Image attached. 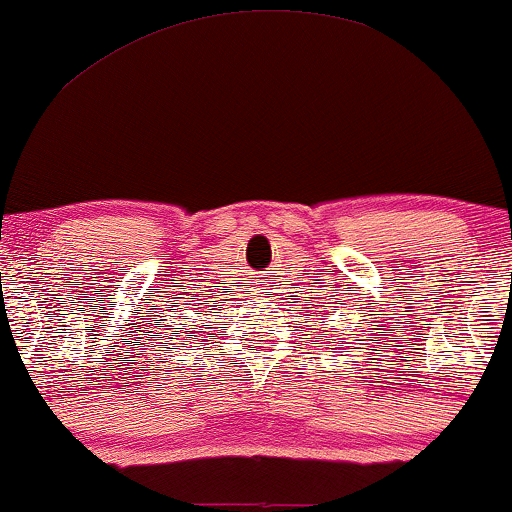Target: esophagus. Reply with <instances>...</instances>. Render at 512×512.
I'll list each match as a JSON object with an SVG mask.
<instances>
[{"mask_svg": "<svg viewBox=\"0 0 512 512\" xmlns=\"http://www.w3.org/2000/svg\"><path fill=\"white\" fill-rule=\"evenodd\" d=\"M261 285H266V287H270V282H273V280H270V275H261ZM266 292H270V290H266Z\"/></svg>", "mask_w": 512, "mask_h": 512, "instance_id": "34e87169", "label": "esophagus"}]
</instances>
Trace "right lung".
I'll list each match as a JSON object with an SVG mask.
<instances>
[{"label":"right lung","instance_id":"add662e5","mask_svg":"<svg viewBox=\"0 0 512 512\" xmlns=\"http://www.w3.org/2000/svg\"><path fill=\"white\" fill-rule=\"evenodd\" d=\"M198 328H201V326H198ZM191 330H194V328H191L189 323H182V328H172V335H174L172 340H177L182 333H191ZM196 338H198V335H196Z\"/></svg>","mask_w":512,"mask_h":512}]
</instances>
